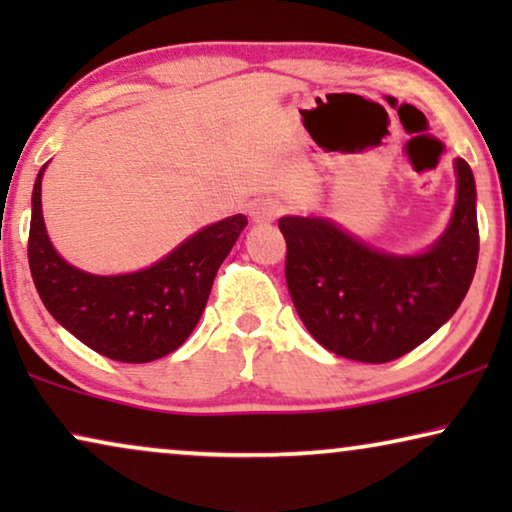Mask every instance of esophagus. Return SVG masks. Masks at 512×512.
Wrapping results in <instances>:
<instances>
[{
	"label": "esophagus",
	"instance_id": "34e87169",
	"mask_svg": "<svg viewBox=\"0 0 512 512\" xmlns=\"http://www.w3.org/2000/svg\"><path fill=\"white\" fill-rule=\"evenodd\" d=\"M249 214L256 223H270V221H275L279 214H282V202L275 200V198L256 200L254 205H251Z\"/></svg>",
	"mask_w": 512,
	"mask_h": 512
}]
</instances>
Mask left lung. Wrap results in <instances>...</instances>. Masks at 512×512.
I'll use <instances>...</instances> for the list:
<instances>
[{"label":"left lung","instance_id":"8db88e82","mask_svg":"<svg viewBox=\"0 0 512 512\" xmlns=\"http://www.w3.org/2000/svg\"><path fill=\"white\" fill-rule=\"evenodd\" d=\"M286 286L312 338L328 352L387 363L412 352L457 312L478 265L475 179L457 160V205L422 256L366 247L326 219L284 216Z\"/></svg>","mask_w":512,"mask_h":512}]
</instances>
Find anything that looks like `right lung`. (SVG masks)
Listing matches in <instances>:
<instances>
[{
    "label": "right lung",
    "instance_id": "1",
    "mask_svg": "<svg viewBox=\"0 0 512 512\" xmlns=\"http://www.w3.org/2000/svg\"><path fill=\"white\" fill-rule=\"evenodd\" d=\"M41 174L32 193L27 258L39 298L60 326L107 359L149 363L184 345L205 310L221 263L247 226L228 216L132 275L100 277L55 254L41 216Z\"/></svg>",
    "mask_w": 512,
    "mask_h": 512
}]
</instances>
